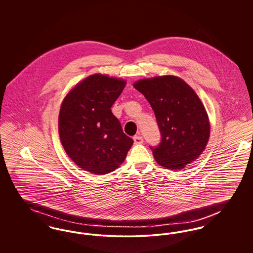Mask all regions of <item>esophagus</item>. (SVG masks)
Instances as JSON below:
<instances>
[{
	"label": "esophagus",
	"instance_id": "obj_1",
	"mask_svg": "<svg viewBox=\"0 0 253 253\" xmlns=\"http://www.w3.org/2000/svg\"><path fill=\"white\" fill-rule=\"evenodd\" d=\"M133 141L135 144H141L143 143V137L140 135V133L133 136Z\"/></svg>",
	"mask_w": 253,
	"mask_h": 253
}]
</instances>
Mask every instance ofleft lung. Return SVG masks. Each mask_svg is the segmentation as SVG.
Listing matches in <instances>:
<instances>
[{"label": "left lung", "mask_w": 253, "mask_h": 253, "mask_svg": "<svg viewBox=\"0 0 253 253\" xmlns=\"http://www.w3.org/2000/svg\"><path fill=\"white\" fill-rule=\"evenodd\" d=\"M133 87L144 95L155 112L161 140L150 148L157 163L178 169L194 161L208 143L210 122L190 85L177 77L163 76L138 81Z\"/></svg>", "instance_id": "obj_1"}]
</instances>
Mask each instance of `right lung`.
Instances as JSON below:
<instances>
[{
  "mask_svg": "<svg viewBox=\"0 0 253 253\" xmlns=\"http://www.w3.org/2000/svg\"><path fill=\"white\" fill-rule=\"evenodd\" d=\"M126 83L92 75L63 99L59 116L60 141L66 154L84 170L105 174L125 160L133 140L126 135L111 107Z\"/></svg>",
  "mask_w": 253,
  "mask_h": 253,
  "instance_id": "add662e5",
  "label": "right lung"
}]
</instances>
